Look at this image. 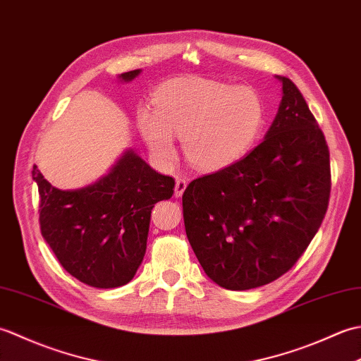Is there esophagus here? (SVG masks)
<instances>
[{
    "mask_svg": "<svg viewBox=\"0 0 361 361\" xmlns=\"http://www.w3.org/2000/svg\"><path fill=\"white\" fill-rule=\"evenodd\" d=\"M186 186H188L186 180L176 178V181H175V197L176 198H180L183 195V192H185V190H186Z\"/></svg>",
    "mask_w": 361,
    "mask_h": 361,
    "instance_id": "1",
    "label": "esophagus"
}]
</instances>
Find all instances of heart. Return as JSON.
Returning <instances> with one entry per match:
<instances>
[{
    "label": "heart",
    "instance_id": "heart-1",
    "mask_svg": "<svg viewBox=\"0 0 361 361\" xmlns=\"http://www.w3.org/2000/svg\"><path fill=\"white\" fill-rule=\"evenodd\" d=\"M155 111L137 110L136 124L152 158L171 167L175 136L185 157L203 172H217L242 159L264 126V105L255 91L203 78L164 82L153 96Z\"/></svg>",
    "mask_w": 361,
    "mask_h": 361
}]
</instances>
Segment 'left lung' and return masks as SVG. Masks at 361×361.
Masks as SVG:
<instances>
[{
    "label": "left lung",
    "instance_id": "8db88e82",
    "mask_svg": "<svg viewBox=\"0 0 361 361\" xmlns=\"http://www.w3.org/2000/svg\"><path fill=\"white\" fill-rule=\"evenodd\" d=\"M264 141L235 164L189 183L186 235L208 278L256 288L287 273L323 224L331 195L329 149L288 78Z\"/></svg>",
    "mask_w": 361,
    "mask_h": 361
}]
</instances>
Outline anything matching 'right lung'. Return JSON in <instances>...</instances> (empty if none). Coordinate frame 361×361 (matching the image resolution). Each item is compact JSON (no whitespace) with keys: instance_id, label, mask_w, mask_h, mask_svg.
<instances>
[{"instance_id":"right-lung-1","label":"right lung","mask_w":361,"mask_h":361,"mask_svg":"<svg viewBox=\"0 0 361 361\" xmlns=\"http://www.w3.org/2000/svg\"><path fill=\"white\" fill-rule=\"evenodd\" d=\"M133 70L118 75L132 82ZM32 180L40 194L42 235L65 270L96 288L126 286L140 268L155 203L173 194L175 180L152 169L133 149H126L93 185L59 189L37 166Z\"/></svg>"}]
</instances>
